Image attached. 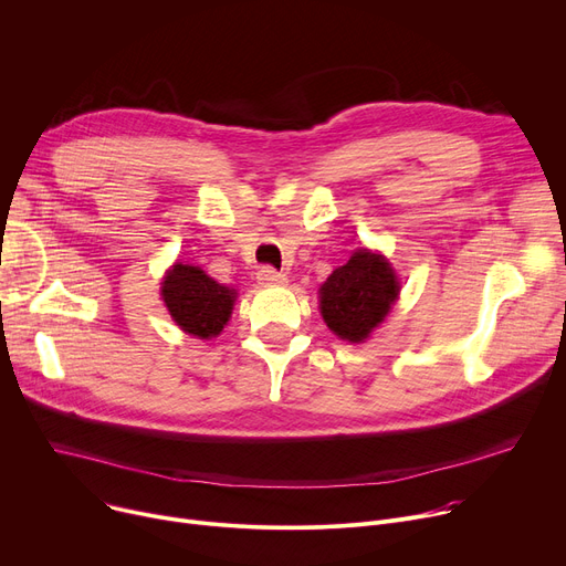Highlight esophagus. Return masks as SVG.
<instances>
[{"label": "esophagus", "mask_w": 566, "mask_h": 566, "mask_svg": "<svg viewBox=\"0 0 566 566\" xmlns=\"http://www.w3.org/2000/svg\"><path fill=\"white\" fill-rule=\"evenodd\" d=\"M256 280L261 286H282L286 284V275L284 273H277L275 269L271 266H263L259 273H256Z\"/></svg>", "instance_id": "34e87169"}]
</instances>
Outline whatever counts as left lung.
I'll return each instance as SVG.
<instances>
[{
    "label": "left lung",
    "mask_w": 566,
    "mask_h": 566,
    "mask_svg": "<svg viewBox=\"0 0 566 566\" xmlns=\"http://www.w3.org/2000/svg\"><path fill=\"white\" fill-rule=\"evenodd\" d=\"M400 295L391 263L366 248L357 250L346 266H338L318 291L321 314L327 327L344 342L364 344Z\"/></svg>",
    "instance_id": "1"
}]
</instances>
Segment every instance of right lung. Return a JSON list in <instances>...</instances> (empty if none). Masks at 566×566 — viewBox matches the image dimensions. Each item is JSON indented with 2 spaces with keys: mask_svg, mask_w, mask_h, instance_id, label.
I'll return each mask as SVG.
<instances>
[{
  "mask_svg": "<svg viewBox=\"0 0 566 566\" xmlns=\"http://www.w3.org/2000/svg\"><path fill=\"white\" fill-rule=\"evenodd\" d=\"M161 297L172 321L198 338H211L228 325L237 291L218 284L202 269L175 263L161 282Z\"/></svg>",
  "mask_w": 566,
  "mask_h": 566,
  "instance_id": "1",
  "label": "right lung"
}]
</instances>
